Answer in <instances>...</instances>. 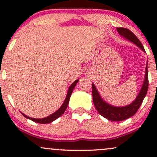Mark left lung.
I'll list each match as a JSON object with an SVG mask.
<instances>
[{
    "label": "left lung",
    "instance_id": "obj_1",
    "mask_svg": "<svg viewBox=\"0 0 157 157\" xmlns=\"http://www.w3.org/2000/svg\"><path fill=\"white\" fill-rule=\"evenodd\" d=\"M117 30L120 35L123 36L126 39L134 43L143 52H145L140 40L136 37V35L128 29L122 28V27L117 28ZM147 89H148V71H147V66H146L145 78L142 89L140 90V92L139 93L136 100L130 105L125 106V107H114V106L106 103L102 100V99H101L94 84H92L93 102L97 111L101 116L104 117L108 120H111V121H122V120H125L126 119L134 116L136 113V111L140 109V105H142L144 98L146 96Z\"/></svg>",
    "mask_w": 157,
    "mask_h": 157
}]
</instances>
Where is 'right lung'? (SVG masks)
<instances>
[{
    "mask_svg": "<svg viewBox=\"0 0 157 157\" xmlns=\"http://www.w3.org/2000/svg\"><path fill=\"white\" fill-rule=\"evenodd\" d=\"M77 82H78V80L75 81V82H74L70 86L69 89H68V93H67V96H66V100H65L62 106H61L60 109L57 110V111H55V113H52V114L50 115V116L47 117L43 118V119H35V118L29 117L26 116V115L23 114V113H22L23 116L25 117L26 118L29 119V120H32V121H34L35 122H38V123L46 124V123H49V122H52V121H54V120H55L56 119L60 117L61 115H62L63 113L65 112V111H66V108H67V106L68 105V102H69L70 97H71V93H72L73 90H74V89H75V86H76Z\"/></svg>",
    "mask_w": 157,
    "mask_h": 157,
    "instance_id": "add662e5",
    "label": "right lung"
}]
</instances>
